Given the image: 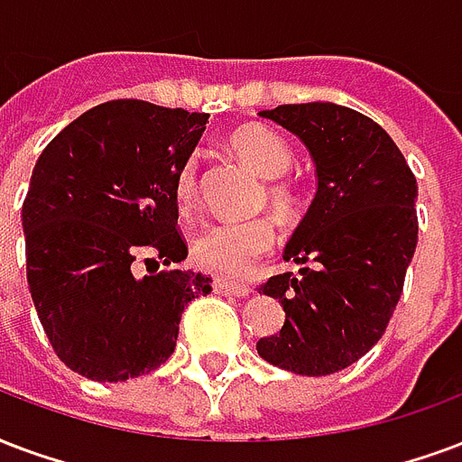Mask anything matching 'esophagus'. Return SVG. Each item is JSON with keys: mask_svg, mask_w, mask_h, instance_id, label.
Returning <instances> with one entry per match:
<instances>
[{"mask_svg": "<svg viewBox=\"0 0 462 462\" xmlns=\"http://www.w3.org/2000/svg\"><path fill=\"white\" fill-rule=\"evenodd\" d=\"M214 292L221 294V297H236V300H244L251 294L248 287H238V284H231L226 280H214Z\"/></svg>", "mask_w": 462, "mask_h": 462, "instance_id": "obj_1", "label": "esophagus"}]
</instances>
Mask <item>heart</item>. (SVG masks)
<instances>
[{
    "instance_id": "1",
    "label": "heart",
    "mask_w": 462,
    "mask_h": 462,
    "mask_svg": "<svg viewBox=\"0 0 462 462\" xmlns=\"http://www.w3.org/2000/svg\"><path fill=\"white\" fill-rule=\"evenodd\" d=\"M228 151L238 161L255 170L265 185V202L277 217L292 221L301 209V192L294 180L284 172L292 168V148L280 134L263 124H245L228 136ZM199 194V165L197 158H187L172 180V197L180 214H189ZM277 244L275 221L270 217L226 221L207 228L192 245V260L211 275L241 280L265 258Z\"/></svg>"
}]
</instances>
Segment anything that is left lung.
Wrapping results in <instances>:
<instances>
[{
	"mask_svg": "<svg viewBox=\"0 0 462 462\" xmlns=\"http://www.w3.org/2000/svg\"><path fill=\"white\" fill-rule=\"evenodd\" d=\"M260 116L304 141L319 189L284 248L301 275L260 284L287 319L258 353L297 375H331L363 358L397 310L419 238L416 178L390 134L356 109L280 104Z\"/></svg>",
	"mask_w": 462,
	"mask_h": 462,
	"instance_id": "obj_1",
	"label": "left lung"
}]
</instances>
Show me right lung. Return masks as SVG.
Here are the masks:
<instances>
[{"mask_svg":"<svg viewBox=\"0 0 462 462\" xmlns=\"http://www.w3.org/2000/svg\"><path fill=\"white\" fill-rule=\"evenodd\" d=\"M207 119L114 99L68 124L38 158L21 207L26 280L55 356L82 377L124 383L161 367L187 304L211 292L202 273H158L187 258L172 180Z\"/></svg>","mask_w":462,"mask_h":462,"instance_id":"obj_1","label":"right lung"}]
</instances>
